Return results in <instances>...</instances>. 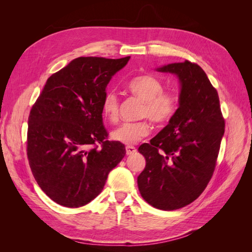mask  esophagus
Returning <instances> with one entry per match:
<instances>
[{"instance_id":"obj_1","label":"esophagus","mask_w":252,"mask_h":252,"mask_svg":"<svg viewBox=\"0 0 252 252\" xmlns=\"http://www.w3.org/2000/svg\"><path fill=\"white\" fill-rule=\"evenodd\" d=\"M136 152V148L133 146H127L126 147V155L127 156H132Z\"/></svg>"}]
</instances>
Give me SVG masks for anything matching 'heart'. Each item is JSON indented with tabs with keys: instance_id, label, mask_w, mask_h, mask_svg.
Returning a JSON list of instances; mask_svg holds the SVG:
<instances>
[{
	"instance_id": "heart-1",
	"label": "heart",
	"mask_w": 252,
	"mask_h": 252,
	"mask_svg": "<svg viewBox=\"0 0 252 252\" xmlns=\"http://www.w3.org/2000/svg\"><path fill=\"white\" fill-rule=\"evenodd\" d=\"M127 88L130 93L144 102L140 118L149 119L156 124L168 122L178 109V98L174 94L164 93L163 84L151 75H141L129 81ZM120 98L113 91H109L103 97L102 111L104 118L116 124L120 119ZM150 133L147 121L135 123H124L111 132V139L116 142L131 146Z\"/></svg>"
}]
</instances>
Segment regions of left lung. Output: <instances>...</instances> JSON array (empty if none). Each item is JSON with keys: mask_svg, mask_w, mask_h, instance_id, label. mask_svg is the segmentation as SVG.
Segmentation results:
<instances>
[{"mask_svg": "<svg viewBox=\"0 0 252 252\" xmlns=\"http://www.w3.org/2000/svg\"><path fill=\"white\" fill-rule=\"evenodd\" d=\"M179 79V108L140 154L146 166L138 177L143 199L175 210L192 203L209 183L225 131L219 94L202 68L189 61L156 69Z\"/></svg>", "mask_w": 252, "mask_h": 252, "instance_id": "left-lung-1", "label": "left lung"}]
</instances>
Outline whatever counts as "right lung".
<instances>
[{
    "instance_id": "obj_1",
    "label": "right lung",
    "mask_w": 252,
    "mask_h": 252,
    "mask_svg": "<svg viewBox=\"0 0 252 252\" xmlns=\"http://www.w3.org/2000/svg\"><path fill=\"white\" fill-rule=\"evenodd\" d=\"M129 59L72 60L47 80L30 111V168L43 191L65 207L95 199L126 155L124 144L106 140L102 102L110 80Z\"/></svg>"
}]
</instances>
